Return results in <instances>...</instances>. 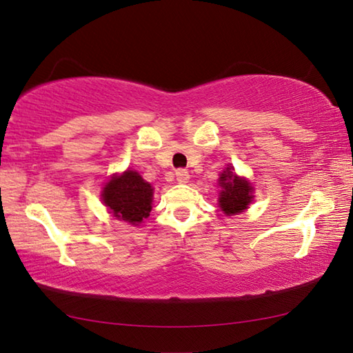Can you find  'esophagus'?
<instances>
[{"instance_id": "obj_1", "label": "esophagus", "mask_w": 353, "mask_h": 353, "mask_svg": "<svg viewBox=\"0 0 353 353\" xmlns=\"http://www.w3.org/2000/svg\"><path fill=\"white\" fill-rule=\"evenodd\" d=\"M176 179H177L179 183H186V182H188L190 181L188 170H185V168L176 170Z\"/></svg>"}]
</instances>
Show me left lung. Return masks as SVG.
Here are the masks:
<instances>
[{"instance_id": "left-lung-1", "label": "left lung", "mask_w": 353, "mask_h": 353, "mask_svg": "<svg viewBox=\"0 0 353 353\" xmlns=\"http://www.w3.org/2000/svg\"><path fill=\"white\" fill-rule=\"evenodd\" d=\"M220 208L226 215L243 212L252 201V186L247 181L236 177L228 167L220 177Z\"/></svg>"}]
</instances>
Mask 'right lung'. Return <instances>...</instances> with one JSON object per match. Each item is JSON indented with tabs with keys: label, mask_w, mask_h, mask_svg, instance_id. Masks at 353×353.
Instances as JSON below:
<instances>
[{
	"label": "right lung",
	"mask_w": 353,
	"mask_h": 353,
	"mask_svg": "<svg viewBox=\"0 0 353 353\" xmlns=\"http://www.w3.org/2000/svg\"><path fill=\"white\" fill-rule=\"evenodd\" d=\"M153 188L137 171L127 170L112 177L103 191V201L117 219L132 224L141 223L152 211Z\"/></svg>",
	"instance_id": "obj_1"
}]
</instances>
